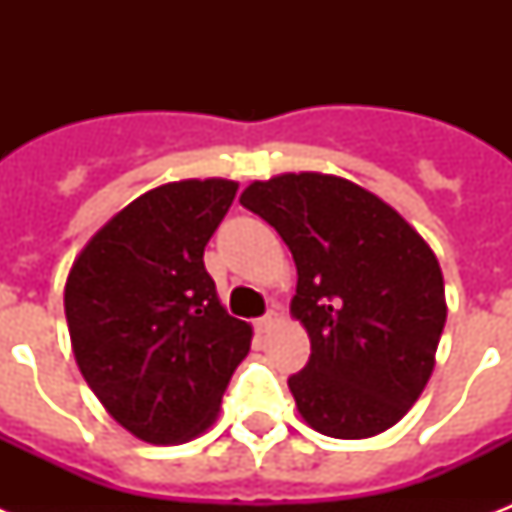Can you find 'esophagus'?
I'll return each mask as SVG.
<instances>
[{
	"label": "esophagus",
	"instance_id": "34e87169",
	"mask_svg": "<svg viewBox=\"0 0 512 512\" xmlns=\"http://www.w3.org/2000/svg\"><path fill=\"white\" fill-rule=\"evenodd\" d=\"M276 324V311H268L265 316H260V319H255V329L257 332H268V329Z\"/></svg>",
	"mask_w": 512,
	"mask_h": 512
}]
</instances>
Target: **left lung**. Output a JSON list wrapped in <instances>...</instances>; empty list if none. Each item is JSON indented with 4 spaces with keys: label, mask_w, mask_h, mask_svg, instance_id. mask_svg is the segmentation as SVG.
Returning a JSON list of instances; mask_svg holds the SVG:
<instances>
[{
    "label": "left lung",
    "mask_w": 512,
    "mask_h": 512,
    "mask_svg": "<svg viewBox=\"0 0 512 512\" xmlns=\"http://www.w3.org/2000/svg\"><path fill=\"white\" fill-rule=\"evenodd\" d=\"M239 201L295 257L292 316L311 337L308 364L289 377L297 412L332 438L393 428L428 385L446 324L433 249L396 209L335 175L255 180Z\"/></svg>",
    "instance_id": "obj_1"
}]
</instances>
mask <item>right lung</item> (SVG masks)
Here are the masks:
<instances>
[{
    "label": "right lung",
    "mask_w": 512,
    "mask_h": 512,
    "mask_svg": "<svg viewBox=\"0 0 512 512\" xmlns=\"http://www.w3.org/2000/svg\"><path fill=\"white\" fill-rule=\"evenodd\" d=\"M233 180L159 185L108 220L66 281L79 372L132 436L183 444L215 422L252 327L217 300L204 247L233 204Z\"/></svg>",
    "instance_id": "obj_1"
}]
</instances>
